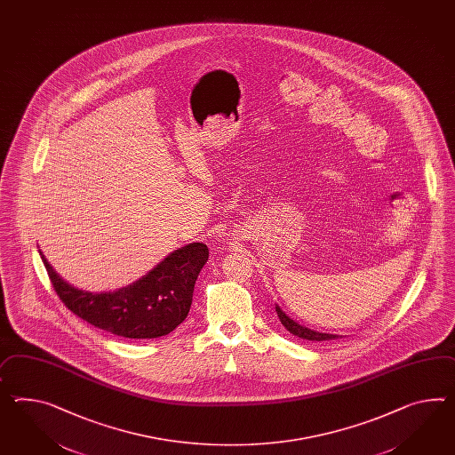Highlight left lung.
<instances>
[{"label":"left lung","instance_id":"1","mask_svg":"<svg viewBox=\"0 0 455 455\" xmlns=\"http://www.w3.org/2000/svg\"><path fill=\"white\" fill-rule=\"evenodd\" d=\"M275 312L279 315L280 323L285 326L291 335L295 337L303 338V339H310V341H326V339H337L338 335H331V333H322V331H315L307 326L297 323L295 320H291V316H287L285 312H282L279 305H275Z\"/></svg>","mask_w":455,"mask_h":455}]
</instances>
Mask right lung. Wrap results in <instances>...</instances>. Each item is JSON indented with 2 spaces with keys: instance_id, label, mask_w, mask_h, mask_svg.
<instances>
[{
  "instance_id": "right-lung-1",
  "label": "right lung",
  "mask_w": 455,
  "mask_h": 455,
  "mask_svg": "<svg viewBox=\"0 0 455 455\" xmlns=\"http://www.w3.org/2000/svg\"><path fill=\"white\" fill-rule=\"evenodd\" d=\"M39 256L59 299L72 314L117 337L150 339L168 335L183 323L210 251L203 243L185 245L137 282L100 293L76 289L59 275L41 251Z\"/></svg>"
}]
</instances>
